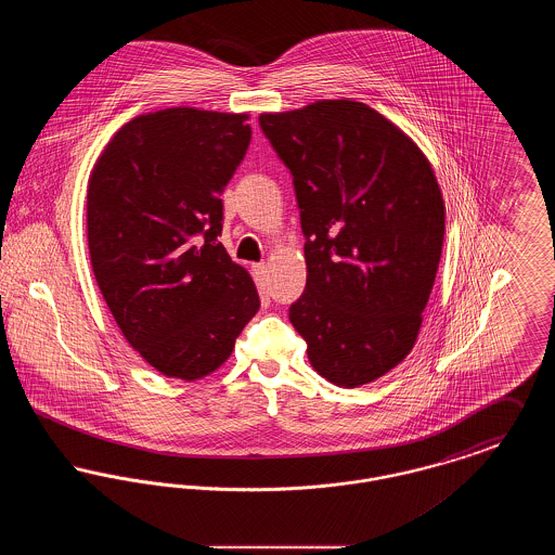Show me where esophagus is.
Segmentation results:
<instances>
[{
  "mask_svg": "<svg viewBox=\"0 0 555 555\" xmlns=\"http://www.w3.org/2000/svg\"><path fill=\"white\" fill-rule=\"evenodd\" d=\"M254 276H256V283L260 289H264L268 285V264H254Z\"/></svg>",
  "mask_w": 555,
  "mask_h": 555,
  "instance_id": "1",
  "label": "esophagus"
}]
</instances>
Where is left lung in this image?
<instances>
[{
	"instance_id": "8db88e82",
	"label": "left lung",
	"mask_w": 555,
	"mask_h": 555,
	"mask_svg": "<svg viewBox=\"0 0 555 555\" xmlns=\"http://www.w3.org/2000/svg\"><path fill=\"white\" fill-rule=\"evenodd\" d=\"M260 127L293 175L306 235L291 324L322 378L372 383L412 351L435 285L446 204L433 166L362 102L264 112Z\"/></svg>"
}]
</instances>
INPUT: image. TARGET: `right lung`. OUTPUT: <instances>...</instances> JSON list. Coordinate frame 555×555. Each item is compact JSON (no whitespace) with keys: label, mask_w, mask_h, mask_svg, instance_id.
Here are the masks:
<instances>
[{"label":"right lung","mask_w":555,"mask_h":555,"mask_svg":"<svg viewBox=\"0 0 555 555\" xmlns=\"http://www.w3.org/2000/svg\"><path fill=\"white\" fill-rule=\"evenodd\" d=\"M247 114L166 107L107 141L87 185L98 287L134 351L170 378L197 380L233 353L260 310L222 233V191L251 141Z\"/></svg>","instance_id":"obj_1"}]
</instances>
